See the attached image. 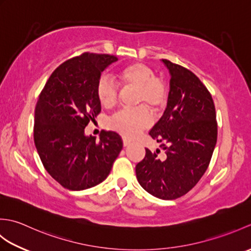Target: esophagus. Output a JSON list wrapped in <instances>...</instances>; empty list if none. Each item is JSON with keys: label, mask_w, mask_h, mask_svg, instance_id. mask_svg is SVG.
<instances>
[{"label": "esophagus", "mask_w": 251, "mask_h": 251, "mask_svg": "<svg viewBox=\"0 0 251 251\" xmlns=\"http://www.w3.org/2000/svg\"><path fill=\"white\" fill-rule=\"evenodd\" d=\"M129 141L128 140H126V139H124V140H123V146H124V147H127V146H129Z\"/></svg>", "instance_id": "1"}]
</instances>
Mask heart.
Masks as SVG:
<instances>
[{"label": "heart", "instance_id": "1", "mask_svg": "<svg viewBox=\"0 0 251 251\" xmlns=\"http://www.w3.org/2000/svg\"><path fill=\"white\" fill-rule=\"evenodd\" d=\"M120 82L127 87L137 88V104H147L153 111L161 110L166 104L167 88L161 78L155 77L152 69L145 63L126 66L117 74ZM119 86L110 77L102 75L97 84V96L104 108L113 106L119 98ZM151 114L146 106L122 109L110 121V126L125 138H135L150 125Z\"/></svg>", "mask_w": 251, "mask_h": 251}]
</instances>
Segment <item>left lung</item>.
<instances>
[{"label":"left lung","instance_id":"1","mask_svg":"<svg viewBox=\"0 0 251 251\" xmlns=\"http://www.w3.org/2000/svg\"><path fill=\"white\" fill-rule=\"evenodd\" d=\"M170 74L167 106L150 136L161 143L136 166L138 182L161 200H176L194 188L208 168L217 143L211 95L193 72L167 59Z\"/></svg>","mask_w":251,"mask_h":251}]
</instances>
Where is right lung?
I'll use <instances>...</instances> for the list:
<instances>
[{"instance_id":"right-lung-1","label":"right lung","mask_w":251,"mask_h":251,"mask_svg":"<svg viewBox=\"0 0 251 251\" xmlns=\"http://www.w3.org/2000/svg\"><path fill=\"white\" fill-rule=\"evenodd\" d=\"M116 60L115 56L90 52L67 60L51 73L37 100L35 148L46 172L68 190L102 182L123 149L115 131H101L98 141L85 135V127L101 111V73Z\"/></svg>"}]
</instances>
